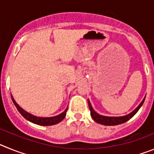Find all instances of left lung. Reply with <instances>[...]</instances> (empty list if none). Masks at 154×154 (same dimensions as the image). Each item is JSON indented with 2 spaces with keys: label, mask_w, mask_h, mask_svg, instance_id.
Instances as JSON below:
<instances>
[{
  "label": "left lung",
  "mask_w": 154,
  "mask_h": 154,
  "mask_svg": "<svg viewBox=\"0 0 154 154\" xmlns=\"http://www.w3.org/2000/svg\"><path fill=\"white\" fill-rule=\"evenodd\" d=\"M144 100H145V99H143V100L141 102L140 104L139 105L138 107H137L135 110H133L131 113H130L129 115L124 116H120V117H109V116H104L99 115V114H98L97 112H96L94 111L92 106H91L90 102L88 101V103H89L91 116H92V118L94 120L96 121V123H99V124L106 125V126H115V125H119L121 124V123H126V121H128L130 119H131L133 116L135 115V114L138 112V110L140 109V108L142 106V105L144 103Z\"/></svg>",
  "instance_id": "1"
}]
</instances>
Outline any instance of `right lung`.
I'll use <instances>...</instances> for the list:
<instances>
[{
  "instance_id": "obj_1",
  "label": "right lung",
  "mask_w": 154,
  "mask_h": 154,
  "mask_svg": "<svg viewBox=\"0 0 154 154\" xmlns=\"http://www.w3.org/2000/svg\"><path fill=\"white\" fill-rule=\"evenodd\" d=\"M12 101H13L14 104L16 106V108L17 109V110L19 111V112L21 114V115L24 116L26 119H28V121L31 122V123H35V124L40 125V126H51V125H55L57 124V123H60L61 121L66 116V112H67L68 108L64 111L62 113L59 114L58 116H53V117H48V118H43V117H37V116H35L31 115V114L28 113L26 111H24L22 108L19 106L17 103H16L15 100L14 99V98L12 97L11 96Z\"/></svg>"
}]
</instances>
